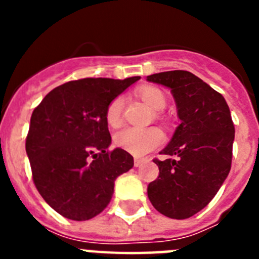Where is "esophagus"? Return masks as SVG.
<instances>
[{"instance_id":"1","label":"esophagus","mask_w":259,"mask_h":259,"mask_svg":"<svg viewBox=\"0 0 259 259\" xmlns=\"http://www.w3.org/2000/svg\"><path fill=\"white\" fill-rule=\"evenodd\" d=\"M143 162H144V159H141V158H135V167H140L141 164H143Z\"/></svg>"}]
</instances>
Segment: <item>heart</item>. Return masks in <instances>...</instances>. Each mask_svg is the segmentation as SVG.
<instances>
[{"label": "heart", "mask_w": 259, "mask_h": 259, "mask_svg": "<svg viewBox=\"0 0 259 259\" xmlns=\"http://www.w3.org/2000/svg\"><path fill=\"white\" fill-rule=\"evenodd\" d=\"M139 97L154 111H161L166 106V97L161 89L154 87H144L137 91ZM123 98L116 97L110 102L106 109V122L111 127H118L122 123ZM163 141V134L157 127L135 128L127 127L116 132L114 136V143L120 149L125 150L130 154L136 157H143Z\"/></svg>", "instance_id": "heart-1"}]
</instances>
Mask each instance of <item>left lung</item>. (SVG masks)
Here are the masks:
<instances>
[{"mask_svg":"<svg viewBox=\"0 0 259 259\" xmlns=\"http://www.w3.org/2000/svg\"><path fill=\"white\" fill-rule=\"evenodd\" d=\"M148 81L171 89L180 124L154 163L159 175L148 185L155 210L187 219L214 198L231 170L235 127L223 96L189 71L153 74Z\"/></svg>","mask_w":259,"mask_h":259,"instance_id":"left-lung-1","label":"left lung"}]
</instances>
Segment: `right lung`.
Masks as SVG:
<instances>
[{
	"instance_id": "right-lung-1",
	"label": "right lung",
	"mask_w": 259,
	"mask_h": 259,
	"mask_svg": "<svg viewBox=\"0 0 259 259\" xmlns=\"http://www.w3.org/2000/svg\"><path fill=\"white\" fill-rule=\"evenodd\" d=\"M140 76L87 77L50 91L31 116L26 152L32 178L49 206L72 221H88L109 205L114 183L134 157L111 144L106 109Z\"/></svg>"
}]
</instances>
